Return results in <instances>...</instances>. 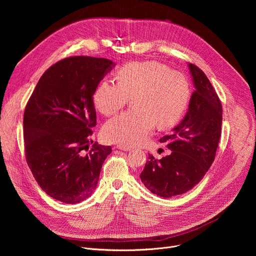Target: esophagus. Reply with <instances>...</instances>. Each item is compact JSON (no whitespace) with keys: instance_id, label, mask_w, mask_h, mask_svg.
I'll return each instance as SVG.
<instances>
[{"instance_id":"1","label":"esophagus","mask_w":256,"mask_h":256,"mask_svg":"<svg viewBox=\"0 0 256 256\" xmlns=\"http://www.w3.org/2000/svg\"><path fill=\"white\" fill-rule=\"evenodd\" d=\"M116 147H118V149L122 150V151H130V150H132V148L130 147V146H124V144H118Z\"/></svg>"}]
</instances>
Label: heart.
<instances>
[{
  "label": "heart",
  "instance_id": "1",
  "mask_svg": "<svg viewBox=\"0 0 256 256\" xmlns=\"http://www.w3.org/2000/svg\"><path fill=\"white\" fill-rule=\"evenodd\" d=\"M116 83L103 80L94 90L97 110L110 116L132 100V108L109 120L102 128L105 140L124 146L144 142L155 130L175 124L184 114L190 85L180 72L155 60L132 62L116 72Z\"/></svg>",
  "mask_w": 256,
  "mask_h": 256
}]
</instances>
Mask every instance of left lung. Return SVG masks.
Returning <instances> with one entry per match:
<instances>
[{
    "instance_id": "8db88e82",
    "label": "left lung",
    "mask_w": 256,
    "mask_h": 256,
    "mask_svg": "<svg viewBox=\"0 0 256 256\" xmlns=\"http://www.w3.org/2000/svg\"><path fill=\"white\" fill-rule=\"evenodd\" d=\"M196 91L188 112L173 132L159 140L171 154L158 160L149 155L140 177L151 192L168 198L186 194L202 179L214 160L222 132L223 108L204 72L188 64Z\"/></svg>"
}]
</instances>
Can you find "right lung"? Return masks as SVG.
Masks as SVG:
<instances>
[{
  "label": "right lung",
  "instance_id": "1",
  "mask_svg": "<svg viewBox=\"0 0 256 256\" xmlns=\"http://www.w3.org/2000/svg\"><path fill=\"white\" fill-rule=\"evenodd\" d=\"M110 60L70 56L50 66L24 110L25 158L33 177L52 198L78 204L96 188L110 146L94 142L93 93Z\"/></svg>",
  "mask_w": 256,
  "mask_h": 256
}]
</instances>
